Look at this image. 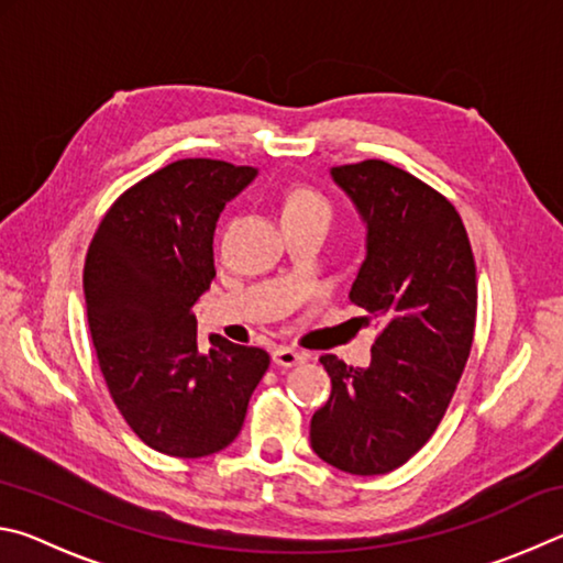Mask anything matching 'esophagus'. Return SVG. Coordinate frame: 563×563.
Listing matches in <instances>:
<instances>
[{"mask_svg": "<svg viewBox=\"0 0 563 563\" xmlns=\"http://www.w3.org/2000/svg\"><path fill=\"white\" fill-rule=\"evenodd\" d=\"M273 362L278 367H295V365H302L305 355H302V352H298V350L280 345V347L273 350Z\"/></svg>", "mask_w": 563, "mask_h": 563, "instance_id": "1", "label": "esophagus"}]
</instances>
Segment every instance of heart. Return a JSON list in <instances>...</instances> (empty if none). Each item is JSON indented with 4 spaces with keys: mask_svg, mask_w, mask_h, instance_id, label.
Listing matches in <instances>:
<instances>
[{
    "mask_svg": "<svg viewBox=\"0 0 563 563\" xmlns=\"http://www.w3.org/2000/svg\"><path fill=\"white\" fill-rule=\"evenodd\" d=\"M285 218H316V221H330L328 198L308 186L292 188L283 201V221Z\"/></svg>",
    "mask_w": 563,
    "mask_h": 563,
    "instance_id": "1",
    "label": "heart"
}]
</instances>
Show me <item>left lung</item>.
<instances>
[{
  "instance_id": "obj_1",
  "label": "left lung",
  "mask_w": 563,
  "mask_h": 563,
  "mask_svg": "<svg viewBox=\"0 0 563 563\" xmlns=\"http://www.w3.org/2000/svg\"><path fill=\"white\" fill-rule=\"evenodd\" d=\"M367 225V255L350 300L379 322L369 367L322 355L332 393L312 415L310 444L342 472L402 466L442 422L470 357L476 268L456 208L387 161L335 166Z\"/></svg>"
}]
</instances>
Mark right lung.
<instances>
[{"mask_svg":"<svg viewBox=\"0 0 563 563\" xmlns=\"http://www.w3.org/2000/svg\"><path fill=\"white\" fill-rule=\"evenodd\" d=\"M253 166L184 158L139 180L99 223L84 298L101 375L136 437L168 456H208L241 432L268 352L196 340V300L216 278L213 233Z\"/></svg>","mask_w":563,"mask_h":563,"instance_id":"right-lung-1","label":"right lung"}]
</instances>
